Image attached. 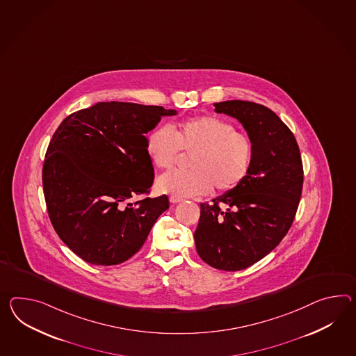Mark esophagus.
<instances>
[{
    "mask_svg": "<svg viewBox=\"0 0 356 356\" xmlns=\"http://www.w3.org/2000/svg\"><path fill=\"white\" fill-rule=\"evenodd\" d=\"M182 198H179V197H170V202L171 203H180V202H182Z\"/></svg>",
    "mask_w": 356,
    "mask_h": 356,
    "instance_id": "esophagus-1",
    "label": "esophagus"
}]
</instances>
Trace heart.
<instances>
[{
	"label": "heart",
	"mask_w": 356,
	"mask_h": 356,
	"mask_svg": "<svg viewBox=\"0 0 356 356\" xmlns=\"http://www.w3.org/2000/svg\"><path fill=\"white\" fill-rule=\"evenodd\" d=\"M179 149L191 154L188 172L172 171L156 180V189L171 197L188 198L207 194L212 186L232 191L250 172V138L212 115H200L147 135V152L152 163L167 170L174 165Z\"/></svg>",
	"instance_id": "obj_1"
}]
</instances>
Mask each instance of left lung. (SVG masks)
Listing matches in <instances>:
<instances>
[{
    "instance_id": "1",
    "label": "left lung",
    "mask_w": 356,
    "mask_h": 356,
    "mask_svg": "<svg viewBox=\"0 0 356 356\" xmlns=\"http://www.w3.org/2000/svg\"><path fill=\"white\" fill-rule=\"evenodd\" d=\"M213 106L247 132L251 168L236 188L200 204L194 241L209 266L236 271L260 261L286 236L301 198L304 170L292 131L269 108L243 100Z\"/></svg>"
}]
</instances>
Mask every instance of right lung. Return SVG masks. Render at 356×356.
Returning <instances> with one entry per match:
<instances>
[{"instance_id":"obj_1","label":"right lung","mask_w":356,"mask_h":356,"mask_svg":"<svg viewBox=\"0 0 356 356\" xmlns=\"http://www.w3.org/2000/svg\"><path fill=\"white\" fill-rule=\"evenodd\" d=\"M175 109L106 102L68 115L47 147L44 200L55 232L82 260L118 265L143 247L167 195L131 200L149 191L154 168L147 136Z\"/></svg>"}]
</instances>
